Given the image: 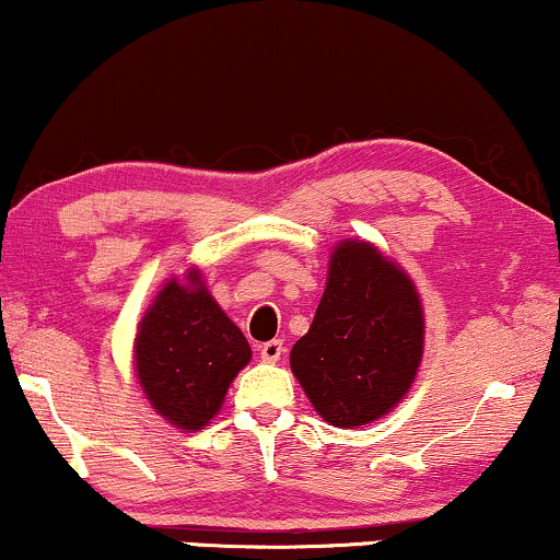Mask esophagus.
Returning <instances> with one entry per match:
<instances>
[{
	"label": "esophagus",
	"instance_id": "34e87169",
	"mask_svg": "<svg viewBox=\"0 0 560 560\" xmlns=\"http://www.w3.org/2000/svg\"><path fill=\"white\" fill-rule=\"evenodd\" d=\"M282 351H285L282 341L275 339V341H267V343H262V347H259V357H262V362L275 364L282 357Z\"/></svg>",
	"mask_w": 560,
	"mask_h": 560
}]
</instances>
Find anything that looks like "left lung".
I'll return each instance as SVG.
<instances>
[{"instance_id": "obj_1", "label": "left lung", "mask_w": 560, "mask_h": 560, "mask_svg": "<svg viewBox=\"0 0 560 560\" xmlns=\"http://www.w3.org/2000/svg\"><path fill=\"white\" fill-rule=\"evenodd\" d=\"M423 339V305L410 275L374 244L343 240L308 334L290 351V370L326 423L366 425L408 395Z\"/></svg>"}]
</instances>
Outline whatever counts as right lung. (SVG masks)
Listing matches in <instances>:
<instances>
[{
	"mask_svg": "<svg viewBox=\"0 0 560 560\" xmlns=\"http://www.w3.org/2000/svg\"><path fill=\"white\" fill-rule=\"evenodd\" d=\"M252 349L219 308L201 272L167 280L137 326L135 370L155 412L180 431H201L224 405Z\"/></svg>",
	"mask_w": 560,
	"mask_h": 560,
	"instance_id": "right-lung-1",
	"label": "right lung"
}]
</instances>
